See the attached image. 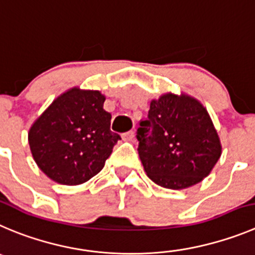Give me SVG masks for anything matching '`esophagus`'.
I'll use <instances>...</instances> for the list:
<instances>
[{"label":"esophagus","instance_id":"1","mask_svg":"<svg viewBox=\"0 0 255 255\" xmlns=\"http://www.w3.org/2000/svg\"><path fill=\"white\" fill-rule=\"evenodd\" d=\"M122 138L123 141H127V142H133L135 138V133L134 130H129V132H126L122 134Z\"/></svg>","mask_w":255,"mask_h":255}]
</instances>
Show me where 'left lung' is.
Instances as JSON below:
<instances>
[{"label":"left lung","mask_w":255,"mask_h":255,"mask_svg":"<svg viewBox=\"0 0 255 255\" xmlns=\"http://www.w3.org/2000/svg\"><path fill=\"white\" fill-rule=\"evenodd\" d=\"M137 139L147 176L165 189L182 190L199 184L221 156L220 138L206 108L182 93L152 99Z\"/></svg>","instance_id":"8db88e82"}]
</instances>
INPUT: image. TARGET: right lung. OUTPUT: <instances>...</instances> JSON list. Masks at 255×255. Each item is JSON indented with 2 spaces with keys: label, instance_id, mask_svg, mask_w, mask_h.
Listing matches in <instances>:
<instances>
[{
  "label": "right lung",
  "instance_id": "1",
  "mask_svg": "<svg viewBox=\"0 0 255 255\" xmlns=\"http://www.w3.org/2000/svg\"><path fill=\"white\" fill-rule=\"evenodd\" d=\"M99 90L71 88L60 94L28 130L35 162L52 181L80 185L101 172L120 134L111 130Z\"/></svg>",
  "mask_w": 255,
  "mask_h": 255
}]
</instances>
